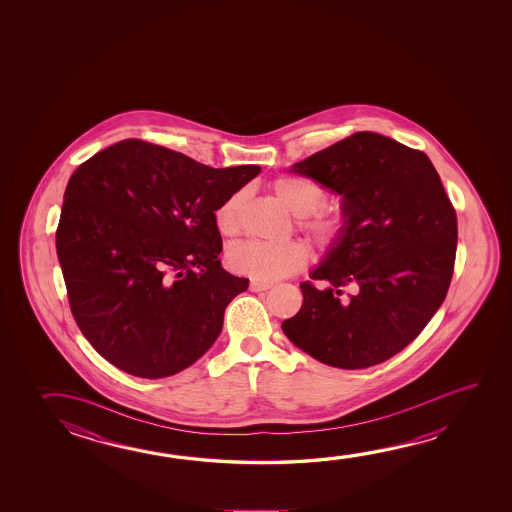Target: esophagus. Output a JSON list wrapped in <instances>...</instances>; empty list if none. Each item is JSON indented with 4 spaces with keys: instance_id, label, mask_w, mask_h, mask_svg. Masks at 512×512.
I'll list each match as a JSON object with an SVG mask.
<instances>
[{
    "instance_id": "34e87169",
    "label": "esophagus",
    "mask_w": 512,
    "mask_h": 512,
    "mask_svg": "<svg viewBox=\"0 0 512 512\" xmlns=\"http://www.w3.org/2000/svg\"><path fill=\"white\" fill-rule=\"evenodd\" d=\"M271 287H273V284H269V282H260V280H252V284H250V289H252L253 293L268 291Z\"/></svg>"
}]
</instances>
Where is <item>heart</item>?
Returning <instances> with one entry per match:
<instances>
[{"instance_id":"obj_1","label":"heart","mask_w":512,"mask_h":512,"mask_svg":"<svg viewBox=\"0 0 512 512\" xmlns=\"http://www.w3.org/2000/svg\"><path fill=\"white\" fill-rule=\"evenodd\" d=\"M271 193L296 216V225L325 252L343 246L350 232V214L343 205H328L327 191L302 176H278L269 184ZM246 196L243 191L230 194L214 212L216 228L225 237H235L243 225ZM309 250L302 241L285 243H250L235 246L228 253V264L244 277L275 282L305 268Z\"/></svg>"}]
</instances>
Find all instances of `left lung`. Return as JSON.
<instances>
[{
	"mask_svg": "<svg viewBox=\"0 0 512 512\" xmlns=\"http://www.w3.org/2000/svg\"><path fill=\"white\" fill-rule=\"evenodd\" d=\"M343 196L350 232L300 284L303 305L282 330L303 352L343 369L402 352L444 302L457 214L423 151L357 132L294 164ZM348 286L353 293L344 294Z\"/></svg>",
	"mask_w": 512,
	"mask_h": 512,
	"instance_id": "obj_1",
	"label": "left lung"
}]
</instances>
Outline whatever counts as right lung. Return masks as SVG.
<instances>
[{"label":"right lung","instance_id":"obj_1","mask_svg":"<svg viewBox=\"0 0 512 512\" xmlns=\"http://www.w3.org/2000/svg\"><path fill=\"white\" fill-rule=\"evenodd\" d=\"M214 169L141 139L98 151L69 178L57 255L85 339L116 368L162 378L189 368L248 278L221 268L214 212L259 175Z\"/></svg>","mask_w":512,"mask_h":512}]
</instances>
